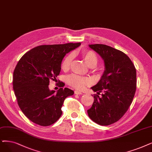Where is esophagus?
Instances as JSON below:
<instances>
[{"instance_id":"1","label":"esophagus","mask_w":152,"mask_h":152,"mask_svg":"<svg viewBox=\"0 0 152 152\" xmlns=\"http://www.w3.org/2000/svg\"><path fill=\"white\" fill-rule=\"evenodd\" d=\"M74 93H75V94H76V95H82V94H83L82 92H80V91H78V90H75V92H74Z\"/></svg>"}]
</instances>
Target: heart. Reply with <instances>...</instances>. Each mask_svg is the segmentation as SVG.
Wrapping results in <instances>:
<instances>
[{
  "instance_id": "obj_1",
  "label": "heart",
  "mask_w": 152,
  "mask_h": 152,
  "mask_svg": "<svg viewBox=\"0 0 152 152\" xmlns=\"http://www.w3.org/2000/svg\"><path fill=\"white\" fill-rule=\"evenodd\" d=\"M82 57L90 67H94L98 62V57L96 55L93 51L91 50L83 51L82 52ZM72 59L73 55L72 53L66 56L64 59L62 63V69L64 71H67L70 68ZM66 81L69 86L77 90H82L87 85L90 83V80L88 78L83 77L74 74L69 76Z\"/></svg>"
}]
</instances>
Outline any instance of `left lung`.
Wrapping results in <instances>:
<instances>
[{
    "label": "left lung",
    "mask_w": 152,
    "mask_h": 152,
    "mask_svg": "<svg viewBox=\"0 0 152 152\" xmlns=\"http://www.w3.org/2000/svg\"><path fill=\"white\" fill-rule=\"evenodd\" d=\"M89 47L104 60L105 70L99 82L91 87L97 94L94 96L93 105L87 113L96 124L109 125L122 118L132 104L136 91V69L122 51L104 44L89 45Z\"/></svg>",
    "instance_id": "1"
}]
</instances>
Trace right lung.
I'll list each match as a JSON object with an SVG mask.
<instances>
[{
    "mask_svg": "<svg viewBox=\"0 0 152 152\" xmlns=\"http://www.w3.org/2000/svg\"><path fill=\"white\" fill-rule=\"evenodd\" d=\"M80 45L79 42L37 46L18 62L13 74V89L22 112L32 122L49 126L61 117L64 100L74 95V91L60 88L56 93L48 86L59 75L65 56ZM60 87H64L61 83Z\"/></svg>",
    "mask_w": 152,
    "mask_h": 152,
    "instance_id": "obj_1",
    "label": "right lung"
}]
</instances>
